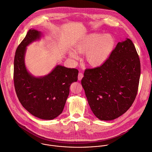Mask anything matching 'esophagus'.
Listing matches in <instances>:
<instances>
[{
  "mask_svg": "<svg viewBox=\"0 0 152 152\" xmlns=\"http://www.w3.org/2000/svg\"><path fill=\"white\" fill-rule=\"evenodd\" d=\"M84 74L82 72H79L78 75V80H81V79L83 78Z\"/></svg>",
  "mask_w": 152,
  "mask_h": 152,
  "instance_id": "obj_1",
  "label": "esophagus"
}]
</instances>
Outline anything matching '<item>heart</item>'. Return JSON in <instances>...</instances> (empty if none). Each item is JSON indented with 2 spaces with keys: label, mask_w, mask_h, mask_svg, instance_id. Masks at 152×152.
<instances>
[{
  "label": "heart",
  "mask_w": 152,
  "mask_h": 152,
  "mask_svg": "<svg viewBox=\"0 0 152 152\" xmlns=\"http://www.w3.org/2000/svg\"><path fill=\"white\" fill-rule=\"evenodd\" d=\"M115 46V38L110 34L91 33L81 40L74 47V51L69 52V56L77 60L76 54H84L87 65L98 67L104 64L109 58Z\"/></svg>",
  "instance_id": "obj_1"
}]
</instances>
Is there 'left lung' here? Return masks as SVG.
I'll use <instances>...</instances> for the list:
<instances>
[{"label": "left lung", "instance_id": "obj_1", "mask_svg": "<svg viewBox=\"0 0 152 152\" xmlns=\"http://www.w3.org/2000/svg\"><path fill=\"white\" fill-rule=\"evenodd\" d=\"M81 80L88 104L101 121H111L125 113L138 90L140 62L129 39L117 44L102 65L86 69Z\"/></svg>", "mask_w": 152, "mask_h": 152}]
</instances>
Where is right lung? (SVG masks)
<instances>
[{
    "instance_id": "obj_1",
    "label": "right lung",
    "mask_w": 152,
    "mask_h": 152,
    "mask_svg": "<svg viewBox=\"0 0 152 152\" xmlns=\"http://www.w3.org/2000/svg\"><path fill=\"white\" fill-rule=\"evenodd\" d=\"M40 36V31L30 29L18 47L14 59V84L18 98L24 108L37 118L51 120L62 113L69 87L78 80V70L58 65L44 77L31 75L24 64L26 47Z\"/></svg>"
}]
</instances>
